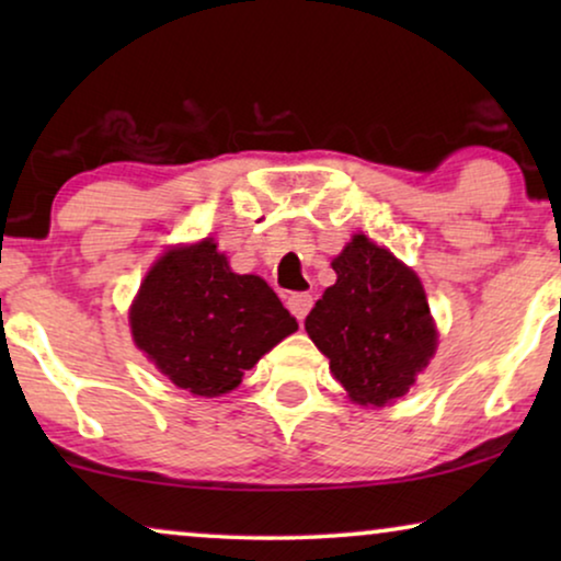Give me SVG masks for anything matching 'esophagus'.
<instances>
[{
	"label": "esophagus",
	"mask_w": 561,
	"mask_h": 561,
	"mask_svg": "<svg viewBox=\"0 0 561 561\" xmlns=\"http://www.w3.org/2000/svg\"><path fill=\"white\" fill-rule=\"evenodd\" d=\"M286 304H288L290 313H294V317H296L298 321H304L306 313L311 311L313 298H311V294H294V296H288Z\"/></svg>",
	"instance_id": "esophagus-1"
}]
</instances>
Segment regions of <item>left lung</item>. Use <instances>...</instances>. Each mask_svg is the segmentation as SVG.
<instances>
[{"label": "left lung", "instance_id": "1", "mask_svg": "<svg viewBox=\"0 0 561 561\" xmlns=\"http://www.w3.org/2000/svg\"><path fill=\"white\" fill-rule=\"evenodd\" d=\"M332 267L336 283L306 317V332L352 401L386 405L409 393L434 357L436 327L424 286L365 234L352 237Z\"/></svg>", "mask_w": 561, "mask_h": 561}]
</instances>
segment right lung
I'll list each match as a JSON object with an SVG mask.
<instances>
[{
    "label": "right lung",
    "mask_w": 561,
    "mask_h": 561,
    "mask_svg": "<svg viewBox=\"0 0 561 561\" xmlns=\"http://www.w3.org/2000/svg\"><path fill=\"white\" fill-rule=\"evenodd\" d=\"M133 340L173 386L214 398L242 382L298 324L257 275H237L217 242L168 250L129 309Z\"/></svg>",
    "instance_id": "obj_1"
}]
</instances>
